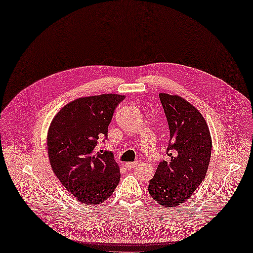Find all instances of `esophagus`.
I'll return each mask as SVG.
<instances>
[{
	"instance_id": "34e87169",
	"label": "esophagus",
	"mask_w": 253,
	"mask_h": 253,
	"mask_svg": "<svg viewBox=\"0 0 253 253\" xmlns=\"http://www.w3.org/2000/svg\"><path fill=\"white\" fill-rule=\"evenodd\" d=\"M138 165V162L136 161V162H128V163H126V169H134V168H136Z\"/></svg>"
}]
</instances>
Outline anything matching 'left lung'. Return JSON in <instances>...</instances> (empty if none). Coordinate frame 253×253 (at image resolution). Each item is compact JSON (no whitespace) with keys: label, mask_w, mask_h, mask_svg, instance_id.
Listing matches in <instances>:
<instances>
[{"label":"left lung","mask_w":253,"mask_h":253,"mask_svg":"<svg viewBox=\"0 0 253 253\" xmlns=\"http://www.w3.org/2000/svg\"><path fill=\"white\" fill-rule=\"evenodd\" d=\"M169 127V159L161 161L149 193L165 207H175L190 198L201 184L211 156L210 128L194 106L178 95L160 93Z\"/></svg>","instance_id":"obj_1"}]
</instances>
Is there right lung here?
Here are the masks:
<instances>
[{
	"instance_id": "right-lung-1",
	"label": "right lung",
	"mask_w": 253,
	"mask_h": 253,
	"mask_svg": "<svg viewBox=\"0 0 253 253\" xmlns=\"http://www.w3.org/2000/svg\"><path fill=\"white\" fill-rule=\"evenodd\" d=\"M124 99V95L118 94L75 99L66 104L50 125L47 147L52 170L84 204L106 201L119 183L114 155L99 153L96 146L100 139L106 140L114 111Z\"/></svg>"
}]
</instances>
